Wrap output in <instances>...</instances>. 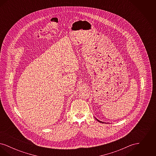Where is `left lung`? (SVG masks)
Here are the masks:
<instances>
[{
	"instance_id": "obj_1",
	"label": "left lung",
	"mask_w": 156,
	"mask_h": 156,
	"mask_svg": "<svg viewBox=\"0 0 156 156\" xmlns=\"http://www.w3.org/2000/svg\"><path fill=\"white\" fill-rule=\"evenodd\" d=\"M97 119V120H98V122H100V123H104V122H101V121H100V120H98V119Z\"/></svg>"
}]
</instances>
